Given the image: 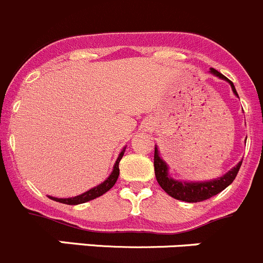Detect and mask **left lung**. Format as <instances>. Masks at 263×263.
Segmentation results:
<instances>
[{
	"mask_svg": "<svg viewBox=\"0 0 263 263\" xmlns=\"http://www.w3.org/2000/svg\"><path fill=\"white\" fill-rule=\"evenodd\" d=\"M212 74H214L218 79L224 80V81L229 82L231 85V89L234 91L235 96L239 98L237 96L236 89H235L234 84L227 79L226 76H223L222 73H219L217 69L211 68L209 69ZM241 162L239 161L235 165L232 169H230L227 173H224L222 177H218L216 179H211V181H202V182H187V181H178V179L172 178L171 174H169V166H167L166 162L161 159L160 156V152L157 149V146H155V156H154V166H155V176H156L157 183L161 186V189L166 192L169 196L174 197L177 200H182V201L187 202H197L202 201V200L211 199L214 195L219 194L221 191H223L227 186L234 182L235 177H236L237 172H239L240 166H241Z\"/></svg>",
	"mask_w": 263,
	"mask_h": 263,
	"instance_id": "1",
	"label": "left lung"
}]
</instances>
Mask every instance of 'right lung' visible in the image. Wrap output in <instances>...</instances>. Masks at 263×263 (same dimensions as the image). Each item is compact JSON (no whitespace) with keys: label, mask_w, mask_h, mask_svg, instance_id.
I'll use <instances>...</instances> for the list:
<instances>
[{"label":"right lung","mask_w":263,"mask_h":263,"mask_svg":"<svg viewBox=\"0 0 263 263\" xmlns=\"http://www.w3.org/2000/svg\"><path fill=\"white\" fill-rule=\"evenodd\" d=\"M125 148H126V147H124V148H122V151L120 152L119 157H117L116 162H115V165H114V169H112L111 174H109V176L107 177V179H104L102 183H99L98 186L92 187V189H90L89 191L84 192V194H81V195H77V196H73V197H64V199H61V197H52V196H49V197L51 200H54V201L62 202V204L77 205V204H82V202L90 201V200H94V199H97V197L102 196L103 194H106L107 191H109V190L114 187V184L116 183L117 178H119V174H120L119 162H120V160L122 159V156H124Z\"/></svg>","instance_id":"obj_1"}]
</instances>
